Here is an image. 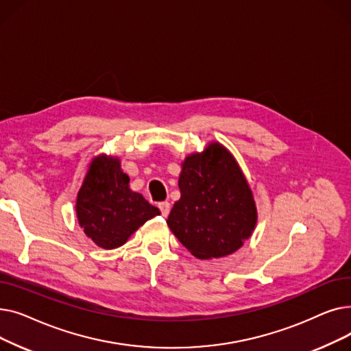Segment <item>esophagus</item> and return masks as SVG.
<instances>
[{
    "label": "esophagus",
    "instance_id": "1",
    "mask_svg": "<svg viewBox=\"0 0 351 351\" xmlns=\"http://www.w3.org/2000/svg\"><path fill=\"white\" fill-rule=\"evenodd\" d=\"M159 209L162 212V216H168L169 212H171V204H169V202H160Z\"/></svg>",
    "mask_w": 351,
    "mask_h": 351
}]
</instances>
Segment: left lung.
<instances>
[{
  "mask_svg": "<svg viewBox=\"0 0 351 351\" xmlns=\"http://www.w3.org/2000/svg\"><path fill=\"white\" fill-rule=\"evenodd\" d=\"M178 185L180 199L166 223L197 259L232 254L252 236L257 222L253 193L223 145L212 142L186 156Z\"/></svg>",
  "mask_w": 351,
  "mask_h": 351,
  "instance_id": "8db88e82",
  "label": "left lung"
}]
</instances>
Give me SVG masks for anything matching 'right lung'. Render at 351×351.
Returning <instances> with one entry per match:
<instances>
[{"instance_id": "add662e5", "label": "right lung", "mask_w": 351, "mask_h": 351, "mask_svg": "<svg viewBox=\"0 0 351 351\" xmlns=\"http://www.w3.org/2000/svg\"><path fill=\"white\" fill-rule=\"evenodd\" d=\"M77 217L97 246L110 250L126 243L146 220L160 212L141 193L129 189V176L119 158L97 156L77 196Z\"/></svg>"}]
</instances>
